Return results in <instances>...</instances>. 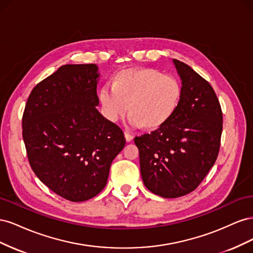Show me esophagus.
<instances>
[{
    "mask_svg": "<svg viewBox=\"0 0 253 253\" xmlns=\"http://www.w3.org/2000/svg\"><path fill=\"white\" fill-rule=\"evenodd\" d=\"M125 137H126V142H131L133 140V136L129 134V133H127V132H125Z\"/></svg>",
    "mask_w": 253,
    "mask_h": 253,
    "instance_id": "34e87169",
    "label": "esophagus"
}]
</instances>
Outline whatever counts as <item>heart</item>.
<instances>
[{
  "instance_id": "b5f03b06",
  "label": "heart",
  "mask_w": 253,
  "mask_h": 253,
  "mask_svg": "<svg viewBox=\"0 0 253 253\" xmlns=\"http://www.w3.org/2000/svg\"><path fill=\"white\" fill-rule=\"evenodd\" d=\"M182 94L180 80L155 68H126L114 77L112 88L99 95L104 117L116 122L128 110V125L155 131L169 120Z\"/></svg>"
}]
</instances>
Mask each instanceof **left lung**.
I'll list each match as a JSON object with an SVG mask.
<instances>
[{
  "mask_svg": "<svg viewBox=\"0 0 253 253\" xmlns=\"http://www.w3.org/2000/svg\"><path fill=\"white\" fill-rule=\"evenodd\" d=\"M182 94L173 116L150 134L135 137L144 186L165 198L194 191L217 158L223 113L215 91L186 63L173 60Z\"/></svg>",
  "mask_w": 253,
  "mask_h": 253,
  "instance_id": "obj_1",
  "label": "left lung"
}]
</instances>
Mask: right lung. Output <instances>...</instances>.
<instances>
[{
    "mask_svg": "<svg viewBox=\"0 0 253 253\" xmlns=\"http://www.w3.org/2000/svg\"><path fill=\"white\" fill-rule=\"evenodd\" d=\"M96 64H66L33 88L22 118L33 171L52 192L84 202L101 192L126 144L122 129L98 112Z\"/></svg>",
    "mask_w": 253,
    "mask_h": 253,
    "instance_id": "obj_1",
    "label": "right lung"
}]
</instances>
